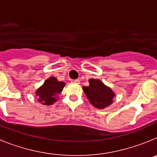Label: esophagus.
<instances>
[{
  "mask_svg": "<svg viewBox=\"0 0 157 157\" xmlns=\"http://www.w3.org/2000/svg\"><path fill=\"white\" fill-rule=\"evenodd\" d=\"M71 82L75 83V84H79L80 81L78 79H74V80H71Z\"/></svg>",
  "mask_w": 157,
  "mask_h": 157,
  "instance_id": "esophagus-1",
  "label": "esophagus"
}]
</instances>
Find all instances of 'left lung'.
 <instances>
[{
	"label": "left lung",
	"mask_w": 157,
	"mask_h": 157,
	"mask_svg": "<svg viewBox=\"0 0 157 157\" xmlns=\"http://www.w3.org/2000/svg\"><path fill=\"white\" fill-rule=\"evenodd\" d=\"M90 85L83 86V91L87 99L97 109H103L113 103L115 93L112 89L104 84L101 80L91 78L89 80Z\"/></svg>",
	"instance_id": "obj_1"
}]
</instances>
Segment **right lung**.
<instances>
[{
	"mask_svg": "<svg viewBox=\"0 0 157 157\" xmlns=\"http://www.w3.org/2000/svg\"><path fill=\"white\" fill-rule=\"evenodd\" d=\"M64 86L65 82L58 81L56 78H48L36 90L35 94L38 98L37 101L43 105H52L59 99L58 95L63 91Z\"/></svg>",
	"mask_w": 157,
	"mask_h": 157,
	"instance_id": "1",
	"label": "right lung"
}]
</instances>
